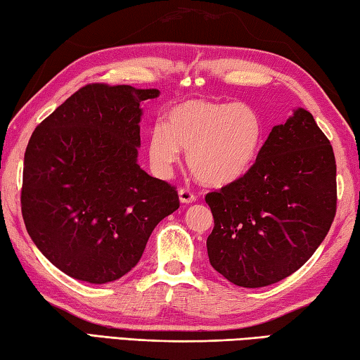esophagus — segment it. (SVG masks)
Here are the masks:
<instances>
[{
	"label": "esophagus",
	"mask_w": 360,
	"mask_h": 360,
	"mask_svg": "<svg viewBox=\"0 0 360 360\" xmlns=\"http://www.w3.org/2000/svg\"><path fill=\"white\" fill-rule=\"evenodd\" d=\"M179 200L181 202H193L197 201V195H195L191 188H179Z\"/></svg>",
	"instance_id": "obj_1"
}]
</instances>
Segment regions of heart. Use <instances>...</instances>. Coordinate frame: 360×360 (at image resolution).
Returning a JSON list of instances; mask_svg holds the SVG:
<instances>
[{
	"label": "heart",
	"mask_w": 360,
	"mask_h": 360,
	"mask_svg": "<svg viewBox=\"0 0 360 360\" xmlns=\"http://www.w3.org/2000/svg\"><path fill=\"white\" fill-rule=\"evenodd\" d=\"M263 141V117L252 105L192 99L169 108L165 129L149 134L148 151L162 176L172 174L184 151L197 179L224 186L252 167Z\"/></svg>",
	"instance_id": "heart-1"
}]
</instances>
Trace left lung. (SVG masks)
Wrapping results in <instances>:
<instances>
[{
  "mask_svg": "<svg viewBox=\"0 0 360 360\" xmlns=\"http://www.w3.org/2000/svg\"><path fill=\"white\" fill-rule=\"evenodd\" d=\"M205 200L214 217L206 240L214 269L244 288L277 283L309 261L334 221V149L311 113L297 108L240 178Z\"/></svg>",
  "mask_w": 360,
  "mask_h": 360,
  "instance_id": "1",
  "label": "left lung"
}]
</instances>
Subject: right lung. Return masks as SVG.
I'll list each match as a JSON object with an SVG mask.
<instances>
[{"instance_id": "right-lung-1", "label": "right lung", "mask_w": 360, "mask_h": 360, "mask_svg": "<svg viewBox=\"0 0 360 360\" xmlns=\"http://www.w3.org/2000/svg\"><path fill=\"white\" fill-rule=\"evenodd\" d=\"M159 89L89 83L32 132L25 153L26 231L58 269L108 283L135 267L155 225L179 207L176 187L136 163L140 103Z\"/></svg>"}]
</instances>
